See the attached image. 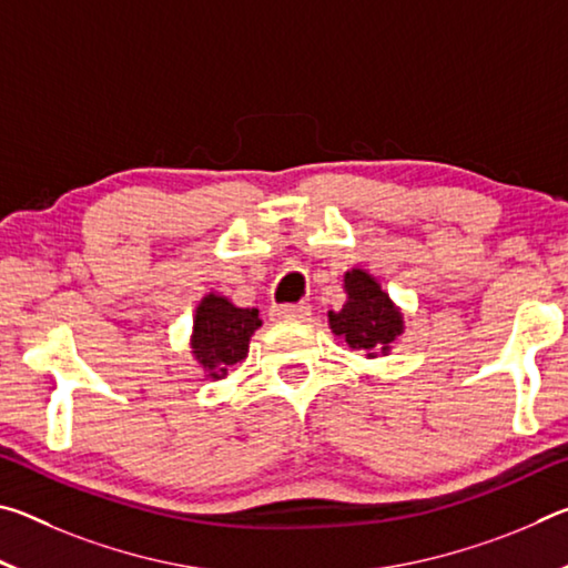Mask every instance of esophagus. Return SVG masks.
<instances>
[{
    "instance_id": "esophagus-1",
    "label": "esophagus",
    "mask_w": 568,
    "mask_h": 568,
    "mask_svg": "<svg viewBox=\"0 0 568 568\" xmlns=\"http://www.w3.org/2000/svg\"><path fill=\"white\" fill-rule=\"evenodd\" d=\"M305 315H311V305L307 303H291V305L273 307V318L277 321H303Z\"/></svg>"
}]
</instances>
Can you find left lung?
I'll return each mask as SVG.
<instances>
[{"instance_id":"1","label":"left lung","mask_w":568,"mask_h":568,"mask_svg":"<svg viewBox=\"0 0 568 568\" xmlns=\"http://www.w3.org/2000/svg\"><path fill=\"white\" fill-rule=\"evenodd\" d=\"M345 303L338 313H331V328L351 348L376 355V351L388 353V343L403 333V318L390 297L381 291V285L368 273H345Z\"/></svg>"}]
</instances>
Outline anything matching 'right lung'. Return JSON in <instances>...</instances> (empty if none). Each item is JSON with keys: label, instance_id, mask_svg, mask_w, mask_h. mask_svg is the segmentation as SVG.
<instances>
[{"label": "right lung", "instance_id": "1", "mask_svg": "<svg viewBox=\"0 0 568 568\" xmlns=\"http://www.w3.org/2000/svg\"><path fill=\"white\" fill-rule=\"evenodd\" d=\"M261 328L255 307H235L223 295H207L197 305L192 353L210 378H223L247 355L250 335Z\"/></svg>", "mask_w": 568, "mask_h": 568}]
</instances>
